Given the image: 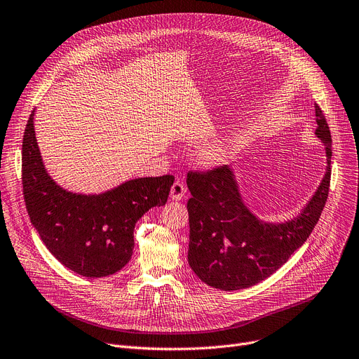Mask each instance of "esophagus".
<instances>
[{"label": "esophagus", "mask_w": 359, "mask_h": 359, "mask_svg": "<svg viewBox=\"0 0 359 359\" xmlns=\"http://www.w3.org/2000/svg\"><path fill=\"white\" fill-rule=\"evenodd\" d=\"M186 196V186L182 182H175L170 189V198L172 201H183Z\"/></svg>", "instance_id": "esophagus-1"}]
</instances>
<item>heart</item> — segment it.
I'll list each match as a JSON object with an SVG mask.
<instances>
[{
	"label": "heart",
	"mask_w": 359,
	"mask_h": 359,
	"mask_svg": "<svg viewBox=\"0 0 359 359\" xmlns=\"http://www.w3.org/2000/svg\"><path fill=\"white\" fill-rule=\"evenodd\" d=\"M224 154V147L222 144H210L206 147L202 153V157L206 163H215L220 160V157Z\"/></svg>",
	"instance_id": "heart-1"
}]
</instances>
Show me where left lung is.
Instances as JSON below:
<instances>
[{
	"instance_id": "1",
	"label": "left lung",
	"mask_w": 359,
	"mask_h": 359,
	"mask_svg": "<svg viewBox=\"0 0 359 359\" xmlns=\"http://www.w3.org/2000/svg\"><path fill=\"white\" fill-rule=\"evenodd\" d=\"M316 130L327 154V170L313 196L295 217L265 222L245 205L231 166L187 175L191 198L189 212V252L191 271L206 285L220 290L253 286L275 273L299 249L318 223L331 182V132L315 104Z\"/></svg>"
}]
</instances>
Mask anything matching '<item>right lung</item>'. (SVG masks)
I'll use <instances>...</instances> for the list:
<instances>
[{"instance_id":"add662e5","label":"right lung","mask_w":359,"mask_h":359,"mask_svg":"<svg viewBox=\"0 0 359 359\" xmlns=\"http://www.w3.org/2000/svg\"><path fill=\"white\" fill-rule=\"evenodd\" d=\"M32 110L22 139V190L32 226L51 255L86 278L123 269L135 248V226L166 205L175 177L130 179L102 193H74L50 176L36 137Z\"/></svg>"}]
</instances>
